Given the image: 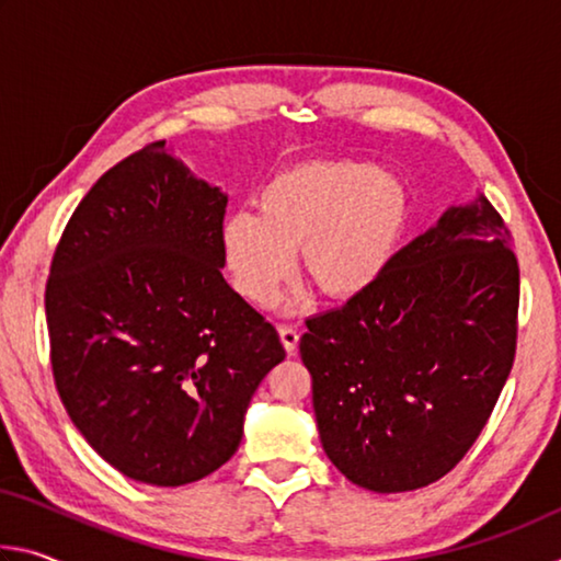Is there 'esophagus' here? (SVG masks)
<instances>
[{
  "label": "esophagus",
  "instance_id": "34e87169",
  "mask_svg": "<svg viewBox=\"0 0 561 561\" xmlns=\"http://www.w3.org/2000/svg\"><path fill=\"white\" fill-rule=\"evenodd\" d=\"M279 339H282V346L287 348V354L294 356L297 354V346H299V331L289 327V324H282L279 327Z\"/></svg>",
  "mask_w": 561,
  "mask_h": 561
}]
</instances>
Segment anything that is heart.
Listing matches in <instances>:
<instances>
[{"label":"heart","mask_w":561,"mask_h":561,"mask_svg":"<svg viewBox=\"0 0 561 561\" xmlns=\"http://www.w3.org/2000/svg\"><path fill=\"white\" fill-rule=\"evenodd\" d=\"M257 210L225 217L220 247L240 297L270 304L301 250L307 277L331 299H354L383 277L413 220L408 185L360 160H309L274 175Z\"/></svg>","instance_id":"obj_1"}]
</instances>
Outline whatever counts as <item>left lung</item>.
<instances>
[{
  "label": "left lung",
  "instance_id": "left-lung-1",
  "mask_svg": "<svg viewBox=\"0 0 561 561\" xmlns=\"http://www.w3.org/2000/svg\"><path fill=\"white\" fill-rule=\"evenodd\" d=\"M519 267L485 197L448 207L371 289L307 319L324 453L358 488L408 492L472 448L517 344Z\"/></svg>",
  "mask_w": 561,
  "mask_h": 561
}]
</instances>
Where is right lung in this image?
<instances>
[{
	"mask_svg": "<svg viewBox=\"0 0 561 561\" xmlns=\"http://www.w3.org/2000/svg\"><path fill=\"white\" fill-rule=\"evenodd\" d=\"M227 195L150 144L76 207L46 282L66 413L130 480L178 488L240 448L277 329L222 277Z\"/></svg>",
	"mask_w": 561,
	"mask_h": 561,
	"instance_id": "obj_1",
	"label": "right lung"
}]
</instances>
